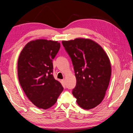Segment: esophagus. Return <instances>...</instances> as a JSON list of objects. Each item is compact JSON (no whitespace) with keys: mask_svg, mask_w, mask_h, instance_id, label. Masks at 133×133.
Masks as SVG:
<instances>
[{"mask_svg":"<svg viewBox=\"0 0 133 133\" xmlns=\"http://www.w3.org/2000/svg\"><path fill=\"white\" fill-rule=\"evenodd\" d=\"M62 82V84H63V85H65V79H63Z\"/></svg>","mask_w":133,"mask_h":133,"instance_id":"obj_1","label":"esophagus"}]
</instances>
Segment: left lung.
Segmentation results:
<instances>
[{
  "label": "left lung",
  "instance_id": "left-lung-1",
  "mask_svg": "<svg viewBox=\"0 0 133 133\" xmlns=\"http://www.w3.org/2000/svg\"><path fill=\"white\" fill-rule=\"evenodd\" d=\"M71 59L76 79L72 93L79 107L89 110L101 103L109 84L111 68L102 47L91 39L62 41Z\"/></svg>",
  "mask_w": 133,
  "mask_h": 133
}]
</instances>
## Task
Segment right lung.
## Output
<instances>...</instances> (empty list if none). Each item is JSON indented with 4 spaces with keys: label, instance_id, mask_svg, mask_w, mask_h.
Wrapping results in <instances>:
<instances>
[{
    "label": "right lung",
    "instance_id": "add662e5",
    "mask_svg": "<svg viewBox=\"0 0 133 133\" xmlns=\"http://www.w3.org/2000/svg\"><path fill=\"white\" fill-rule=\"evenodd\" d=\"M60 44L57 41L37 39L28 43L18 60L20 84L30 101L47 109L54 105L63 90L53 75V59Z\"/></svg>",
    "mask_w": 133,
    "mask_h": 133
}]
</instances>
